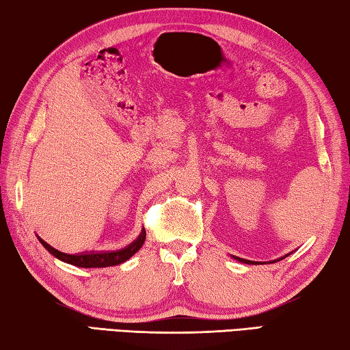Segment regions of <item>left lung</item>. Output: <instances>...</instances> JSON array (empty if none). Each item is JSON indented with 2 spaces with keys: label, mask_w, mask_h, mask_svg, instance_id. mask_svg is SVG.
I'll list each match as a JSON object with an SVG mask.
<instances>
[{
  "label": "left lung",
  "mask_w": 350,
  "mask_h": 350,
  "mask_svg": "<svg viewBox=\"0 0 350 350\" xmlns=\"http://www.w3.org/2000/svg\"><path fill=\"white\" fill-rule=\"evenodd\" d=\"M237 260H238V261H241V260H240V258H237ZM280 260H281V258H280ZM244 262H249V261H244Z\"/></svg>",
  "instance_id": "1"
}]
</instances>
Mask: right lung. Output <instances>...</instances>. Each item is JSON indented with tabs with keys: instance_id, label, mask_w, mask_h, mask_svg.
Instances as JSON below:
<instances>
[{
	"instance_id": "obj_1",
	"label": "right lung",
	"mask_w": 350,
	"mask_h": 350,
	"mask_svg": "<svg viewBox=\"0 0 350 350\" xmlns=\"http://www.w3.org/2000/svg\"><path fill=\"white\" fill-rule=\"evenodd\" d=\"M40 243L44 246L49 252H51L55 258H58L64 262H69V265L78 266V267H110V266H118L121 262L127 261L132 255H135L141 249V246L144 244L146 240V230H141V234L138 235L137 240H133L131 244H127L126 247L118 249V250H112V252H83V254H64L59 252L55 247H52L51 244H47L44 240L38 238Z\"/></svg>"
}]
</instances>
